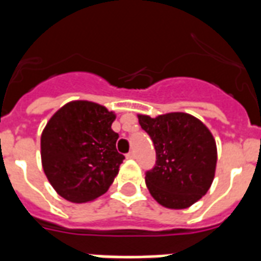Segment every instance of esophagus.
<instances>
[{"instance_id":"1","label":"esophagus","mask_w":261,"mask_h":261,"mask_svg":"<svg viewBox=\"0 0 261 261\" xmlns=\"http://www.w3.org/2000/svg\"><path fill=\"white\" fill-rule=\"evenodd\" d=\"M126 159H127V160H134V159H135L134 151H130L128 154H126Z\"/></svg>"}]
</instances>
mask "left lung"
<instances>
[{
    "instance_id": "8db88e82",
    "label": "left lung",
    "mask_w": 261,
    "mask_h": 261,
    "mask_svg": "<svg viewBox=\"0 0 261 261\" xmlns=\"http://www.w3.org/2000/svg\"><path fill=\"white\" fill-rule=\"evenodd\" d=\"M139 124L154 143L155 167L145 176L150 195L172 210L188 208L210 190L217 168V143L208 127L186 112L150 118Z\"/></svg>"
}]
</instances>
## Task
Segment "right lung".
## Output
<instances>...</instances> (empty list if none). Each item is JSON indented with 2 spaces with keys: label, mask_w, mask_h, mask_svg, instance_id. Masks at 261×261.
Here are the masks:
<instances>
[{
  "label": "right lung",
  "mask_w": 261,
  "mask_h": 261,
  "mask_svg": "<svg viewBox=\"0 0 261 261\" xmlns=\"http://www.w3.org/2000/svg\"><path fill=\"white\" fill-rule=\"evenodd\" d=\"M115 119L114 111L97 102L73 100L47 122L40 137L42 167L59 196L87 203L108 191L124 160L111 128Z\"/></svg>",
  "instance_id": "add662e5"
}]
</instances>
